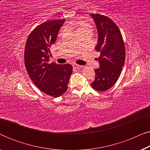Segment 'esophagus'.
<instances>
[{"instance_id": "34e87169", "label": "esophagus", "mask_w": 150, "mask_h": 150, "mask_svg": "<svg viewBox=\"0 0 150 150\" xmlns=\"http://www.w3.org/2000/svg\"><path fill=\"white\" fill-rule=\"evenodd\" d=\"M74 67H75V68H81L82 67H83V65H78L76 63H74L72 65Z\"/></svg>"}]
</instances>
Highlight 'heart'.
I'll list each match as a JSON object with an SVG mask.
<instances>
[{"mask_svg": "<svg viewBox=\"0 0 150 150\" xmlns=\"http://www.w3.org/2000/svg\"><path fill=\"white\" fill-rule=\"evenodd\" d=\"M91 30V26L87 23H83L81 26L78 28V32L82 31V30Z\"/></svg>", "mask_w": 150, "mask_h": 150, "instance_id": "heart-1", "label": "heart"}]
</instances>
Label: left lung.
Instances as JSON below:
<instances>
[{"instance_id": "obj_1", "label": "left lung", "mask_w": 150, "mask_h": 150, "mask_svg": "<svg viewBox=\"0 0 150 150\" xmlns=\"http://www.w3.org/2000/svg\"><path fill=\"white\" fill-rule=\"evenodd\" d=\"M98 30V44L95 49L100 52L97 59L100 67L95 69V80L91 86L97 91H105L112 87L120 76L125 62V47L121 32L112 20L105 16L90 14Z\"/></svg>"}]
</instances>
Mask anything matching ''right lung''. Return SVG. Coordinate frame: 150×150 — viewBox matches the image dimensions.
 Returning <instances> with one entry per match:
<instances>
[{
	"instance_id": "obj_1",
	"label": "right lung",
	"mask_w": 150,
	"mask_h": 150,
	"mask_svg": "<svg viewBox=\"0 0 150 150\" xmlns=\"http://www.w3.org/2000/svg\"><path fill=\"white\" fill-rule=\"evenodd\" d=\"M64 22L65 20H50L37 26L28 35L24 50V63L30 79L41 91L54 98L67 91L72 73L71 65L49 63L50 47Z\"/></svg>"
}]
</instances>
